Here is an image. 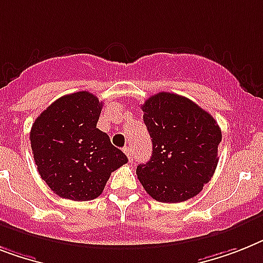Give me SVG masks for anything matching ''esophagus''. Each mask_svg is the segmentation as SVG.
<instances>
[{"label":"esophagus","mask_w":263,"mask_h":263,"mask_svg":"<svg viewBox=\"0 0 263 263\" xmlns=\"http://www.w3.org/2000/svg\"><path fill=\"white\" fill-rule=\"evenodd\" d=\"M123 152H125V155H126L127 158H129V161H133V152H132V149H130L129 146H126L125 149H123Z\"/></svg>","instance_id":"esophagus-1"}]
</instances>
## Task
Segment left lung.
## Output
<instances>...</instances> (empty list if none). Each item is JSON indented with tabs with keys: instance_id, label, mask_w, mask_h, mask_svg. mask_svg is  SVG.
<instances>
[{
	"instance_id": "1",
	"label": "left lung",
	"mask_w": 263,
	"mask_h": 263,
	"mask_svg": "<svg viewBox=\"0 0 263 263\" xmlns=\"http://www.w3.org/2000/svg\"><path fill=\"white\" fill-rule=\"evenodd\" d=\"M153 142L137 176L147 194L162 203L196 196L214 176L222 132L214 117L191 99L158 92L141 106Z\"/></svg>"
}]
</instances>
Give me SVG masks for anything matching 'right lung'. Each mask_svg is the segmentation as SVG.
Listing matches in <instances>:
<instances>
[{
  "instance_id": "1",
  "label": "right lung",
  "mask_w": 263,
  "mask_h": 263,
  "mask_svg": "<svg viewBox=\"0 0 263 263\" xmlns=\"http://www.w3.org/2000/svg\"><path fill=\"white\" fill-rule=\"evenodd\" d=\"M103 103L88 91L59 98L36 118L30 146L41 179L56 195L75 201L103 192L111 172L127 162L97 127Z\"/></svg>"
}]
</instances>
